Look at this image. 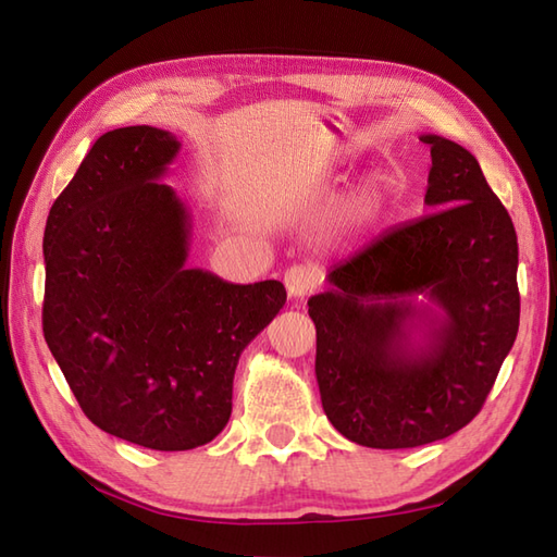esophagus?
<instances>
[{"label": "esophagus", "instance_id": "34e87169", "mask_svg": "<svg viewBox=\"0 0 557 557\" xmlns=\"http://www.w3.org/2000/svg\"><path fill=\"white\" fill-rule=\"evenodd\" d=\"M315 285H318V277L311 265H292L285 272V287L289 292V297L294 299L306 297V294L315 289Z\"/></svg>", "mask_w": 557, "mask_h": 557}]
</instances>
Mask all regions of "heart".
Listing matches in <instances>:
<instances>
[{
  "label": "heart",
  "mask_w": 557,
  "mask_h": 557,
  "mask_svg": "<svg viewBox=\"0 0 557 557\" xmlns=\"http://www.w3.org/2000/svg\"><path fill=\"white\" fill-rule=\"evenodd\" d=\"M387 198H389V184L385 176L375 174L354 188L351 196L345 200V208H342V212H345V218L351 224H357L359 227V224H366L381 215V210L385 208Z\"/></svg>",
  "instance_id": "obj_1"
}]
</instances>
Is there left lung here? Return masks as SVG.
I'll list each match as a JSON object with an SVG mask.
<instances>
[{
	"instance_id": "1",
	"label": "left lung",
	"mask_w": 557,
	"mask_h": 557,
	"mask_svg": "<svg viewBox=\"0 0 557 557\" xmlns=\"http://www.w3.org/2000/svg\"><path fill=\"white\" fill-rule=\"evenodd\" d=\"M431 215L327 270L309 299L315 381L347 441L429 445L476 417L519 330L517 234L479 160L423 134Z\"/></svg>"
}]
</instances>
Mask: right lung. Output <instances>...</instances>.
Wrapping results in <instances>:
<instances>
[{"label": "right lung", "mask_w": 557, "mask_h": 557, "mask_svg": "<svg viewBox=\"0 0 557 557\" xmlns=\"http://www.w3.org/2000/svg\"><path fill=\"white\" fill-rule=\"evenodd\" d=\"M182 144L108 132L47 215L42 333L83 413L162 453L210 443L232 413L242 351L287 301L188 268L191 215L168 174Z\"/></svg>", "instance_id": "right-lung-1"}]
</instances>
